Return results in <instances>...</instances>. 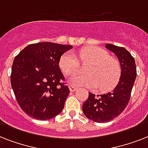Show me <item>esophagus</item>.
I'll use <instances>...</instances> for the list:
<instances>
[{
	"label": "esophagus",
	"mask_w": 148,
	"mask_h": 148,
	"mask_svg": "<svg viewBox=\"0 0 148 148\" xmlns=\"http://www.w3.org/2000/svg\"><path fill=\"white\" fill-rule=\"evenodd\" d=\"M69 88H70V90H71V92H73V91H75V90H77L76 87L74 85H71V84H70L69 85Z\"/></svg>",
	"instance_id": "34e87169"
}]
</instances>
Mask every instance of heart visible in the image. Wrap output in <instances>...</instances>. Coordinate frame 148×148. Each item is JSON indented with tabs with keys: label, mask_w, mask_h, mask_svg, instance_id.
Here are the masks:
<instances>
[{
	"label": "heart",
	"mask_w": 148,
	"mask_h": 148,
	"mask_svg": "<svg viewBox=\"0 0 148 148\" xmlns=\"http://www.w3.org/2000/svg\"><path fill=\"white\" fill-rule=\"evenodd\" d=\"M81 63H88L85 74H74L70 78L71 85L95 88L100 91H106L113 88L119 81L121 66L116 58L110 57L106 50L97 47H88L78 53ZM63 73L71 75L79 69L80 63L71 51H67L61 56L59 63Z\"/></svg>",
	"instance_id": "b5f03b06"
}]
</instances>
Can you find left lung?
<instances>
[{
	"instance_id": "left-lung-1",
	"label": "left lung",
	"mask_w": 148,
	"mask_h": 148,
	"mask_svg": "<svg viewBox=\"0 0 148 148\" xmlns=\"http://www.w3.org/2000/svg\"><path fill=\"white\" fill-rule=\"evenodd\" d=\"M105 47L117 56L121 66V74L114 90L101 95L89 92L88 98L83 103L84 115L97 123L110 121L124 111L131 98L137 76L135 60L128 51L109 44Z\"/></svg>"
}]
</instances>
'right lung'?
<instances>
[{"label": "right lung", "instance_id": "1", "mask_svg": "<svg viewBox=\"0 0 148 148\" xmlns=\"http://www.w3.org/2000/svg\"><path fill=\"white\" fill-rule=\"evenodd\" d=\"M71 48V45L36 43L15 57L10 84L17 102L28 116L46 121L62 111L70 90L59 63L63 53Z\"/></svg>", "mask_w": 148, "mask_h": 148}]
</instances>
